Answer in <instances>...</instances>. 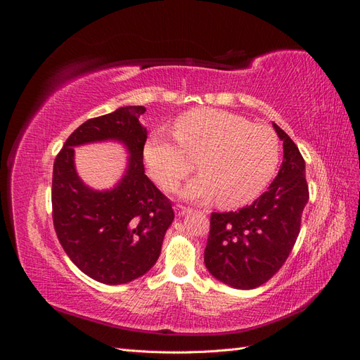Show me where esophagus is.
I'll list each match as a JSON object with an SVG mask.
<instances>
[{
  "label": "esophagus",
  "mask_w": 360,
  "mask_h": 360,
  "mask_svg": "<svg viewBox=\"0 0 360 360\" xmlns=\"http://www.w3.org/2000/svg\"><path fill=\"white\" fill-rule=\"evenodd\" d=\"M174 212H176V216L181 217V216H184V214L189 212V209H186V207H184V205H176V207H174Z\"/></svg>",
  "instance_id": "34e87169"
}]
</instances>
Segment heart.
<instances>
[{"mask_svg": "<svg viewBox=\"0 0 360 360\" xmlns=\"http://www.w3.org/2000/svg\"><path fill=\"white\" fill-rule=\"evenodd\" d=\"M176 138L151 135L144 146L150 177L171 191L193 168L201 172L180 191L186 200L217 197L224 207L255 200L274 179L279 163V139L269 126L250 124L245 117L198 108L177 118Z\"/></svg>", "mask_w": 360, "mask_h": 360, "instance_id": "b5f03b06", "label": "heart"}]
</instances>
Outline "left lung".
Masks as SVG:
<instances>
[{
  "instance_id": "obj_1",
  "label": "left lung",
  "mask_w": 360,
  "mask_h": 360,
  "mask_svg": "<svg viewBox=\"0 0 360 360\" xmlns=\"http://www.w3.org/2000/svg\"><path fill=\"white\" fill-rule=\"evenodd\" d=\"M284 159L269 189L238 212L212 213L204 263L210 275L237 290L263 285L285 263L309 200L304 160L292 139L274 123Z\"/></svg>"
}]
</instances>
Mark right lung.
Here are the masks:
<instances>
[{
    "label": "right lung",
    "mask_w": 360,
    "mask_h": 360,
    "mask_svg": "<svg viewBox=\"0 0 360 360\" xmlns=\"http://www.w3.org/2000/svg\"><path fill=\"white\" fill-rule=\"evenodd\" d=\"M144 106H123L86 120L64 143L52 176V217L58 240L73 264L106 285L132 282L156 264L174 221L169 200L146 176ZM122 143L129 156L111 190H93L79 177L74 148L94 142Z\"/></svg>",
    "instance_id": "obj_1"
}]
</instances>
